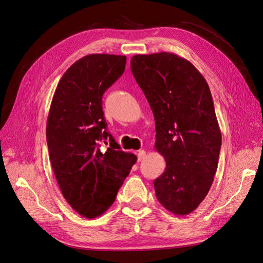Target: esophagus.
I'll return each instance as SVG.
<instances>
[{
	"mask_svg": "<svg viewBox=\"0 0 263 263\" xmlns=\"http://www.w3.org/2000/svg\"><path fill=\"white\" fill-rule=\"evenodd\" d=\"M145 157H146V151L145 150H139V153H137V160L142 161Z\"/></svg>",
	"mask_w": 263,
	"mask_h": 263,
	"instance_id": "1",
	"label": "esophagus"
}]
</instances>
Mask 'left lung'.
Masks as SVG:
<instances>
[{
	"mask_svg": "<svg viewBox=\"0 0 263 263\" xmlns=\"http://www.w3.org/2000/svg\"><path fill=\"white\" fill-rule=\"evenodd\" d=\"M131 71L156 122L155 147L166 162L154 184L160 203L176 215L194 211L216 173L222 134L208 83L177 54H139Z\"/></svg>",
	"mask_w": 263,
	"mask_h": 263,
	"instance_id": "left-lung-1",
	"label": "left lung"
}]
</instances>
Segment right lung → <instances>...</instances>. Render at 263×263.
Here are the masks:
<instances>
[{"instance_id": "1", "label": "right lung", "mask_w": 263, "mask_h": 263, "mask_svg": "<svg viewBox=\"0 0 263 263\" xmlns=\"http://www.w3.org/2000/svg\"><path fill=\"white\" fill-rule=\"evenodd\" d=\"M126 62L110 54L80 59L60 80L49 110L47 143L55 178L67 202L87 218L113 204L137 160L106 131L102 110V96L121 77ZM106 139L110 147L103 153L100 144Z\"/></svg>"}]
</instances>
